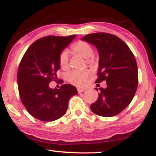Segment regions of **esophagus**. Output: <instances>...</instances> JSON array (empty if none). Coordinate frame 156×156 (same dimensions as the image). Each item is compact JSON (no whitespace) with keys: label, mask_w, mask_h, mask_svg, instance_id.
Wrapping results in <instances>:
<instances>
[{"label":"esophagus","mask_w":156,"mask_h":156,"mask_svg":"<svg viewBox=\"0 0 156 156\" xmlns=\"http://www.w3.org/2000/svg\"><path fill=\"white\" fill-rule=\"evenodd\" d=\"M84 91H85V89H83V88H78V93H81V92H84Z\"/></svg>","instance_id":"esophagus-1"}]
</instances>
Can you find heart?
Listing matches in <instances>:
<instances>
[{"label":"heart","instance_id":"obj_1","mask_svg":"<svg viewBox=\"0 0 156 156\" xmlns=\"http://www.w3.org/2000/svg\"><path fill=\"white\" fill-rule=\"evenodd\" d=\"M72 50L76 54L81 55L86 58L87 64H92L94 63V58L92 56L93 48L91 44L85 41H78L72 46ZM59 64L61 67L66 69L69 64V53L67 51H63L59 55ZM91 76L89 69L83 70H74L67 73V80L70 83L77 87H82L86 83L87 79Z\"/></svg>","mask_w":156,"mask_h":156}]
</instances>
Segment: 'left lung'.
Returning <instances> with one entry per match:
<instances>
[{
  "instance_id": "8db88e82",
  "label": "left lung",
  "mask_w": 156,
  "mask_h": 156,
  "mask_svg": "<svg viewBox=\"0 0 156 156\" xmlns=\"http://www.w3.org/2000/svg\"><path fill=\"white\" fill-rule=\"evenodd\" d=\"M82 40L98 49L99 68L95 82L107 84L106 88H100L99 97L91 104V110L102 117L117 115L130 104L136 92L139 78L135 57L126 43L111 34H91Z\"/></svg>"
}]
</instances>
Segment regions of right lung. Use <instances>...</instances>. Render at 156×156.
<instances>
[{
    "label": "right lung",
    "mask_w": 156,
    "mask_h": 156,
    "mask_svg": "<svg viewBox=\"0 0 156 156\" xmlns=\"http://www.w3.org/2000/svg\"><path fill=\"white\" fill-rule=\"evenodd\" d=\"M76 35L48 36L35 41L20 63L17 85L23 104L31 115L44 122L59 119L67 110L71 97L78 94L74 86L63 84L60 89L50 88L57 79L59 55Z\"/></svg>",
    "instance_id": "1"
}]
</instances>
